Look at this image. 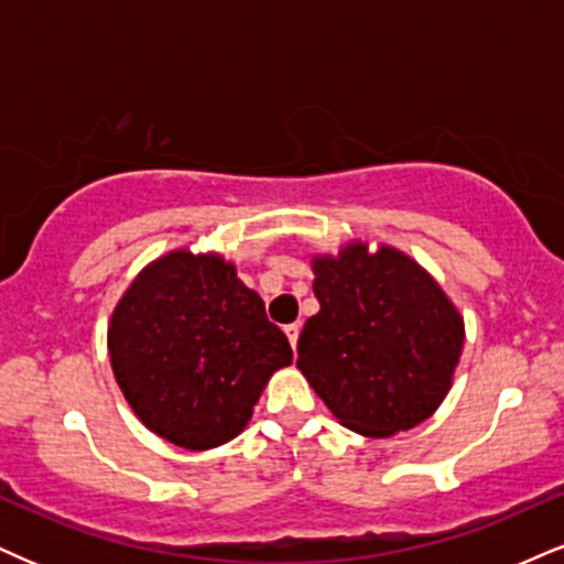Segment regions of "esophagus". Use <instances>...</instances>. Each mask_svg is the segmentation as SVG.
<instances>
[{
	"instance_id": "1",
	"label": "esophagus",
	"mask_w": 564,
	"mask_h": 564,
	"mask_svg": "<svg viewBox=\"0 0 564 564\" xmlns=\"http://www.w3.org/2000/svg\"><path fill=\"white\" fill-rule=\"evenodd\" d=\"M300 330H302V325H300V323H289V325H283V334H286L289 344H291V349L296 347V338H300Z\"/></svg>"
}]
</instances>
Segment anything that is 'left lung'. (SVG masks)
Wrapping results in <instances>:
<instances>
[{
  "instance_id": "left-lung-1",
  "label": "left lung",
  "mask_w": 564,
  "mask_h": 564,
  "mask_svg": "<svg viewBox=\"0 0 564 564\" xmlns=\"http://www.w3.org/2000/svg\"><path fill=\"white\" fill-rule=\"evenodd\" d=\"M312 270L321 312L304 323L296 368L338 423L383 438L431 417L465 341L438 283L397 249L365 243L315 257Z\"/></svg>"
}]
</instances>
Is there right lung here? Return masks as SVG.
<instances>
[{
	"label": "right lung",
	"mask_w": 564,
	"mask_h": 564,
	"mask_svg": "<svg viewBox=\"0 0 564 564\" xmlns=\"http://www.w3.org/2000/svg\"><path fill=\"white\" fill-rule=\"evenodd\" d=\"M107 349L141 423L192 452L239 436L270 376L291 365L289 338L234 264L186 249L135 275Z\"/></svg>",
	"instance_id": "obj_1"
}]
</instances>
